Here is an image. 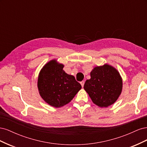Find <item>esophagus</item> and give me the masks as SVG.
<instances>
[{
  "label": "esophagus",
  "instance_id": "obj_1",
  "mask_svg": "<svg viewBox=\"0 0 147 147\" xmlns=\"http://www.w3.org/2000/svg\"><path fill=\"white\" fill-rule=\"evenodd\" d=\"M80 84H81L82 86V87H83V86H84V81L81 82H80Z\"/></svg>",
  "mask_w": 147,
  "mask_h": 147
}]
</instances>
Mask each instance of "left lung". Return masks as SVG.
Here are the masks:
<instances>
[{"mask_svg":"<svg viewBox=\"0 0 147 147\" xmlns=\"http://www.w3.org/2000/svg\"><path fill=\"white\" fill-rule=\"evenodd\" d=\"M84 89L93 103L100 107H107L113 104L122 91L123 80L118 71L112 65L105 64L97 66L90 73Z\"/></svg>","mask_w":147,"mask_h":147,"instance_id":"1","label":"left lung"}]
</instances>
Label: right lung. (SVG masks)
<instances>
[{
	"instance_id": "1",
	"label": "right lung",
	"mask_w": 147,
	"mask_h": 147,
	"mask_svg": "<svg viewBox=\"0 0 147 147\" xmlns=\"http://www.w3.org/2000/svg\"><path fill=\"white\" fill-rule=\"evenodd\" d=\"M63 68V64L53 59L43 67L38 77L40 95L48 104L56 108L69 103L82 88L73 75L66 74Z\"/></svg>"
}]
</instances>
